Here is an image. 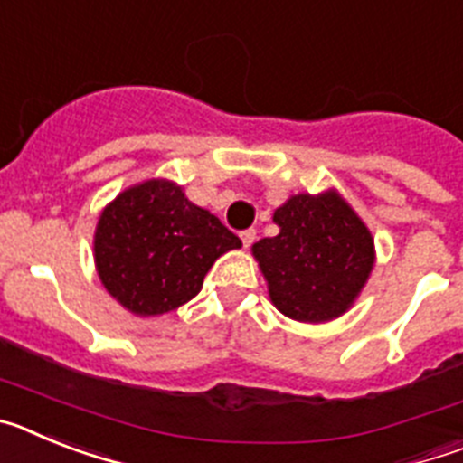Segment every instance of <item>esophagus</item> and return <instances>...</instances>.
Returning <instances> with one entry per match:
<instances>
[{"label":"esophagus","instance_id":"34e87169","mask_svg":"<svg viewBox=\"0 0 463 463\" xmlns=\"http://www.w3.org/2000/svg\"><path fill=\"white\" fill-rule=\"evenodd\" d=\"M255 236H257L255 229H245V232H241V241H243V248H250V245L255 243Z\"/></svg>","mask_w":463,"mask_h":463}]
</instances>
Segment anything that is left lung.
<instances>
[{
  "instance_id": "obj_1",
  "label": "left lung",
  "mask_w": 463,
  "mask_h": 463,
  "mask_svg": "<svg viewBox=\"0 0 463 463\" xmlns=\"http://www.w3.org/2000/svg\"><path fill=\"white\" fill-rule=\"evenodd\" d=\"M278 234L252 245L271 304L320 325L353 308L375 264V243L336 190L292 194L273 211Z\"/></svg>"
}]
</instances>
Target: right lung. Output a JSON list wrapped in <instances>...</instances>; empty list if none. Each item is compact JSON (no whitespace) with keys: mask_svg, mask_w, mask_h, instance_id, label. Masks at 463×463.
Here are the masks:
<instances>
[{"mask_svg":"<svg viewBox=\"0 0 463 463\" xmlns=\"http://www.w3.org/2000/svg\"><path fill=\"white\" fill-rule=\"evenodd\" d=\"M236 248L239 236L166 178L122 190L94 229L97 276L106 292L138 317L187 304L202 292L215 260Z\"/></svg>","mask_w":463,"mask_h":463,"instance_id":"1","label":"right lung"}]
</instances>
